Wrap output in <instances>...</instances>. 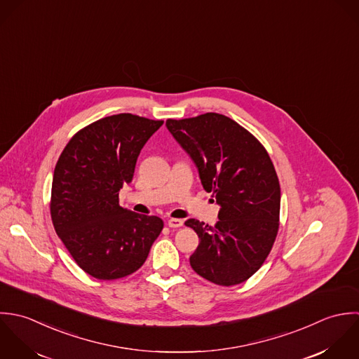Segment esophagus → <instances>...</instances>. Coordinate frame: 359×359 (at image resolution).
Segmentation results:
<instances>
[{"label": "esophagus", "instance_id": "1", "mask_svg": "<svg viewBox=\"0 0 359 359\" xmlns=\"http://www.w3.org/2000/svg\"><path fill=\"white\" fill-rule=\"evenodd\" d=\"M168 226H169L170 229L182 227V226H183V220H182V219H169V220H168Z\"/></svg>", "mask_w": 359, "mask_h": 359}]
</instances>
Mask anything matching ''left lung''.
Here are the masks:
<instances>
[{"mask_svg": "<svg viewBox=\"0 0 359 359\" xmlns=\"http://www.w3.org/2000/svg\"><path fill=\"white\" fill-rule=\"evenodd\" d=\"M166 128L220 207L215 226L186 222L200 237L190 265L219 286L240 285L262 266L278 236L280 184L275 166L264 145L224 115L168 119Z\"/></svg>", "mask_w": 359, "mask_h": 359, "instance_id": "left-lung-1", "label": "left lung"}]
</instances>
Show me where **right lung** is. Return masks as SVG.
I'll use <instances>...</instances> for the list:
<instances>
[{
    "mask_svg": "<svg viewBox=\"0 0 359 359\" xmlns=\"http://www.w3.org/2000/svg\"><path fill=\"white\" fill-rule=\"evenodd\" d=\"M162 123L132 114L102 118L79 130L55 165L50 205L55 231L74 262L95 279L136 272L163 229L161 217L119 205L144 144Z\"/></svg>",
    "mask_w": 359,
    "mask_h": 359,
    "instance_id": "right-lung-1",
    "label": "right lung"
}]
</instances>
